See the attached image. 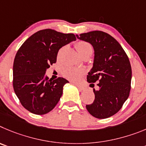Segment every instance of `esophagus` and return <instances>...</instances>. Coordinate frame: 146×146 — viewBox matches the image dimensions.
I'll return each instance as SVG.
<instances>
[{
  "label": "esophagus",
  "mask_w": 146,
  "mask_h": 146,
  "mask_svg": "<svg viewBox=\"0 0 146 146\" xmlns=\"http://www.w3.org/2000/svg\"><path fill=\"white\" fill-rule=\"evenodd\" d=\"M75 85H76V86L78 87V89H79L80 91H84V90H85L84 86H81V85H80V84H75Z\"/></svg>",
  "instance_id": "obj_1"
}]
</instances>
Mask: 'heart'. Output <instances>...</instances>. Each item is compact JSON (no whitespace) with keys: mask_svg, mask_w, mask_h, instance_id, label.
I'll return each instance as SVG.
<instances>
[{"mask_svg":"<svg viewBox=\"0 0 146 146\" xmlns=\"http://www.w3.org/2000/svg\"><path fill=\"white\" fill-rule=\"evenodd\" d=\"M75 47L80 55L86 53H92V47L89 43L86 41H78L75 44ZM85 71L83 69L73 68V67H65L62 70V73L66 78L73 81H78L81 76L84 74Z\"/></svg>","mask_w":146,"mask_h":146,"instance_id":"obj_1","label":"heart"}]
</instances>
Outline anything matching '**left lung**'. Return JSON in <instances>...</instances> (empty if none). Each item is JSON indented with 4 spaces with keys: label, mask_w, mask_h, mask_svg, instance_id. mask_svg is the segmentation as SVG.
I'll return each instance as SVG.
<instances>
[{
    "label": "left lung",
    "mask_w": 146,
    "mask_h": 146,
    "mask_svg": "<svg viewBox=\"0 0 146 146\" xmlns=\"http://www.w3.org/2000/svg\"><path fill=\"white\" fill-rule=\"evenodd\" d=\"M76 37L93 46V67L86 78L89 83L99 82L100 89H94L95 99L86 109L98 119L111 117L121 108L130 92L132 68L128 57L119 42L105 32L92 31Z\"/></svg>",
    "instance_id": "1"
}]
</instances>
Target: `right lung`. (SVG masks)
<instances>
[{
    "instance_id": "1",
    "label": "right lung",
    "mask_w": 146,
    "mask_h": 146,
    "mask_svg": "<svg viewBox=\"0 0 146 146\" xmlns=\"http://www.w3.org/2000/svg\"><path fill=\"white\" fill-rule=\"evenodd\" d=\"M76 40L73 33L45 29L31 35L19 48L13 65V86L27 111L44 115L57 104L64 85L69 82L61 77L48 79L45 73L57 62L60 48Z\"/></svg>"
}]
</instances>
